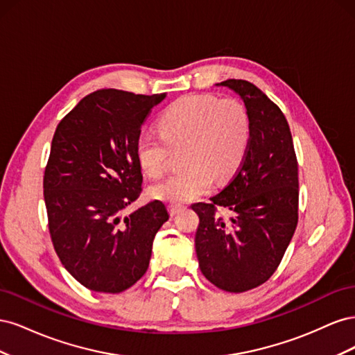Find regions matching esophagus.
Here are the masks:
<instances>
[{
	"mask_svg": "<svg viewBox=\"0 0 355 355\" xmlns=\"http://www.w3.org/2000/svg\"><path fill=\"white\" fill-rule=\"evenodd\" d=\"M182 209H184L182 204H170V206H168V211H170L171 216H175V214H178Z\"/></svg>",
	"mask_w": 355,
	"mask_h": 355,
	"instance_id": "34e87169",
	"label": "esophagus"
}]
</instances>
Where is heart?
I'll list each match as a JSON object with an SVG mask.
<instances>
[{
    "mask_svg": "<svg viewBox=\"0 0 355 355\" xmlns=\"http://www.w3.org/2000/svg\"><path fill=\"white\" fill-rule=\"evenodd\" d=\"M161 137L139 135L136 158L149 178L167 168L168 148L184 146L185 170L154 185L151 196L170 204H184L206 194L213 180L230 179L240 168L250 145V118L243 103L210 94L184 96L159 115Z\"/></svg>",
    "mask_w": 355,
    "mask_h": 355,
    "instance_id": "obj_1",
    "label": "heart"
}]
</instances>
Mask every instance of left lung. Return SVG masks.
<instances>
[{"label": "left lung", "mask_w": 355, "mask_h": 355, "mask_svg": "<svg viewBox=\"0 0 355 355\" xmlns=\"http://www.w3.org/2000/svg\"><path fill=\"white\" fill-rule=\"evenodd\" d=\"M240 96L250 118V145L237 175L210 202L192 204L200 223L196 252L202 275L241 293L263 284L280 265L297 225V161L282 110L249 81L218 83ZM225 207L227 220L216 211Z\"/></svg>", "instance_id": "obj_1"}]
</instances>
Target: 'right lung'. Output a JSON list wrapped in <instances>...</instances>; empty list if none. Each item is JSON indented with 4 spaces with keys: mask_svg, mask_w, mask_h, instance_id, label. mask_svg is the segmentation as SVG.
I'll return each mask as SVG.
<instances>
[{
    "mask_svg": "<svg viewBox=\"0 0 355 355\" xmlns=\"http://www.w3.org/2000/svg\"><path fill=\"white\" fill-rule=\"evenodd\" d=\"M161 94L103 89L59 123L44 173L53 245L67 271L93 292L120 293L146 272L155 234L168 220L163 201L123 216L142 192L136 158L141 127Z\"/></svg>",
    "mask_w": 355,
    "mask_h": 355,
    "instance_id": "1",
    "label": "right lung"
}]
</instances>
